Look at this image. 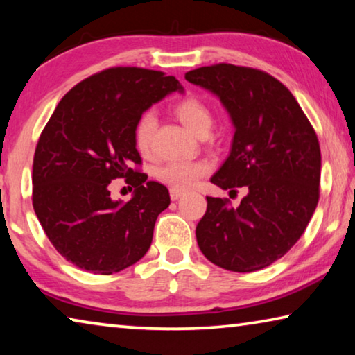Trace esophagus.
Here are the masks:
<instances>
[{"label": "esophagus", "instance_id": "1", "mask_svg": "<svg viewBox=\"0 0 355 355\" xmlns=\"http://www.w3.org/2000/svg\"><path fill=\"white\" fill-rule=\"evenodd\" d=\"M182 195H184V192H181V190H176V189H171V190H170V196H171L173 201L179 200Z\"/></svg>", "mask_w": 355, "mask_h": 355}]
</instances>
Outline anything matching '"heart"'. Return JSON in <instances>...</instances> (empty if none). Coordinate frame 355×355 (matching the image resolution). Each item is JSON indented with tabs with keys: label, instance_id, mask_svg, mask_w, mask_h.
<instances>
[{
	"label": "heart",
	"instance_id": "heart-1",
	"mask_svg": "<svg viewBox=\"0 0 355 355\" xmlns=\"http://www.w3.org/2000/svg\"><path fill=\"white\" fill-rule=\"evenodd\" d=\"M173 111L184 127L195 135L196 138L209 135L212 123H214V117H212L209 106L205 101H201L200 98H184V100L174 105ZM155 127V114L150 111L141 114L138 121H136L133 130L135 146L143 155H147L150 152ZM206 171H208V166L201 162H170L157 171V178L163 184L170 185L171 189L182 192V190L192 189Z\"/></svg>",
	"mask_w": 355,
	"mask_h": 355
}]
</instances>
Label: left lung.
Here are the masks:
<instances>
[{"label":"left lung","instance_id":"left-lung-1","mask_svg":"<svg viewBox=\"0 0 355 355\" xmlns=\"http://www.w3.org/2000/svg\"><path fill=\"white\" fill-rule=\"evenodd\" d=\"M185 79L219 98L234 128L230 154L211 182L248 189L238 208L206 196L196 243L220 268H265L298 241L318 206V136L287 87L263 71L220 63Z\"/></svg>","mask_w":355,"mask_h":355}]
</instances>
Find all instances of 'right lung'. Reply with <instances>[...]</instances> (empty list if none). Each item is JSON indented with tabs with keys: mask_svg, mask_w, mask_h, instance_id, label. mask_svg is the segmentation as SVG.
<instances>
[{
	"mask_svg": "<svg viewBox=\"0 0 355 355\" xmlns=\"http://www.w3.org/2000/svg\"><path fill=\"white\" fill-rule=\"evenodd\" d=\"M184 89L174 76L109 68L73 87L58 103L33 159V208L60 254L80 270L112 275L141 260L155 220L170 206L165 185L133 170L136 121ZM127 177L132 200H112L107 185Z\"/></svg>",
	"mask_w": 355,
	"mask_h": 355,
	"instance_id": "obj_1",
	"label": "right lung"
}]
</instances>
